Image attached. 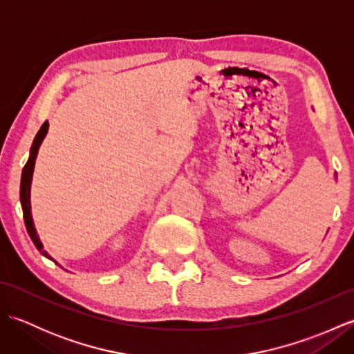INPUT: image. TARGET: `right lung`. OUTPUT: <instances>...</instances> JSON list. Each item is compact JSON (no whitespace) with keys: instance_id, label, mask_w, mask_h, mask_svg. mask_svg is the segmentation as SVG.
<instances>
[{"instance_id":"1","label":"right lung","mask_w":354,"mask_h":354,"mask_svg":"<svg viewBox=\"0 0 354 354\" xmlns=\"http://www.w3.org/2000/svg\"><path fill=\"white\" fill-rule=\"evenodd\" d=\"M48 132V122H45L39 132L36 133V137L33 140V145L32 149H30V156H28V161L24 165V169H22V176H21V190H19V198H21V207H22V214H24V222H26V228L30 239H32V242L35 243V246L37 248V251H39L44 257H47L50 260L55 261V259L51 257V255L44 251V245L39 240V236H37L36 228H35V223H33V217H32V207H30V187H32V178H33V170H35V161H36V156H37V150H39L41 142L44 141L45 135Z\"/></svg>"}]
</instances>
